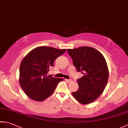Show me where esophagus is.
<instances>
[{
    "label": "esophagus",
    "instance_id": "34e87169",
    "mask_svg": "<svg viewBox=\"0 0 128 128\" xmlns=\"http://www.w3.org/2000/svg\"><path fill=\"white\" fill-rule=\"evenodd\" d=\"M66 80L67 81V82H71L72 81V79H66Z\"/></svg>",
    "mask_w": 128,
    "mask_h": 128
}]
</instances>
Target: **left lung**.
<instances>
[{"instance_id":"left-lung-1","label":"left lung","mask_w":128,"mask_h":128,"mask_svg":"<svg viewBox=\"0 0 128 128\" xmlns=\"http://www.w3.org/2000/svg\"><path fill=\"white\" fill-rule=\"evenodd\" d=\"M67 51L76 70L84 75L78 79V88L72 92L73 96L82 104L93 102L102 94L108 82L109 72L106 59L99 51L90 47Z\"/></svg>"}]
</instances>
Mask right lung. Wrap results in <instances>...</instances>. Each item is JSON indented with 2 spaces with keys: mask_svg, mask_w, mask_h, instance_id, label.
<instances>
[{
  "mask_svg": "<svg viewBox=\"0 0 128 128\" xmlns=\"http://www.w3.org/2000/svg\"><path fill=\"white\" fill-rule=\"evenodd\" d=\"M65 50L41 46L34 48L24 57L20 66L19 82L26 94L36 101H43L52 94L62 78L47 74L55 60Z\"/></svg>",
  "mask_w": 128,
  "mask_h": 128,
  "instance_id": "right-lung-1",
  "label": "right lung"
}]
</instances>
